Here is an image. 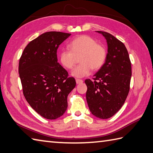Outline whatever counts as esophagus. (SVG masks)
<instances>
[{
    "mask_svg": "<svg viewBox=\"0 0 153 153\" xmlns=\"http://www.w3.org/2000/svg\"><path fill=\"white\" fill-rule=\"evenodd\" d=\"M76 82L77 84H81V83H83V81L82 80V79H76Z\"/></svg>",
    "mask_w": 153,
    "mask_h": 153,
    "instance_id": "1",
    "label": "esophagus"
}]
</instances>
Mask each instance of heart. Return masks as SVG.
<instances>
[{
    "mask_svg": "<svg viewBox=\"0 0 153 153\" xmlns=\"http://www.w3.org/2000/svg\"><path fill=\"white\" fill-rule=\"evenodd\" d=\"M68 48L69 51L62 50L60 52V62L66 69L71 70L79 56L80 64L71 72V76L76 77L88 76L92 69H100L106 60V51L105 47L87 35L74 39L68 44Z\"/></svg>",
    "mask_w": 153,
    "mask_h": 153,
    "instance_id": "1",
    "label": "heart"
}]
</instances>
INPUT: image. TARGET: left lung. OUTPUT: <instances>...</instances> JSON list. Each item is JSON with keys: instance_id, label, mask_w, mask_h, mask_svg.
Segmentation results:
<instances>
[{"instance_id": "1", "label": "left lung", "mask_w": 153, "mask_h": 153, "mask_svg": "<svg viewBox=\"0 0 153 153\" xmlns=\"http://www.w3.org/2000/svg\"><path fill=\"white\" fill-rule=\"evenodd\" d=\"M106 39L108 53L105 64L91 81H85L86 99L91 112L108 119L122 108L129 91L131 66L128 52L122 42L105 31H97Z\"/></svg>"}]
</instances>
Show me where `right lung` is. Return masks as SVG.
Masks as SVG:
<instances>
[{"instance_id": "1", "label": "right lung", "mask_w": 153, "mask_h": 153, "mask_svg": "<svg viewBox=\"0 0 153 153\" xmlns=\"http://www.w3.org/2000/svg\"><path fill=\"white\" fill-rule=\"evenodd\" d=\"M71 35L48 31L31 41L19 62L23 93L35 112L43 118L55 120L68 107V95L76 87V80L58 62L57 49Z\"/></svg>"}]
</instances>
